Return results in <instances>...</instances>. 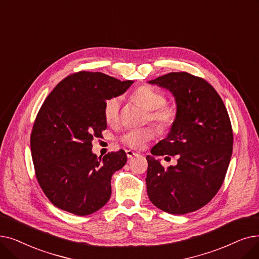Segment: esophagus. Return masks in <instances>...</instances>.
Segmentation results:
<instances>
[{
  "label": "esophagus",
  "mask_w": 259,
  "mask_h": 259,
  "mask_svg": "<svg viewBox=\"0 0 259 259\" xmlns=\"http://www.w3.org/2000/svg\"><path fill=\"white\" fill-rule=\"evenodd\" d=\"M126 154H127L128 159H132L133 156H137V155H138L137 152H134V151H132V150H126Z\"/></svg>",
  "instance_id": "obj_1"
}]
</instances>
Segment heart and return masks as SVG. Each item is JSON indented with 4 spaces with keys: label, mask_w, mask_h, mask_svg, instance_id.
Masks as SVG:
<instances>
[{
    "label": "heart",
    "mask_w": 259,
    "mask_h": 259,
    "mask_svg": "<svg viewBox=\"0 0 259 259\" xmlns=\"http://www.w3.org/2000/svg\"><path fill=\"white\" fill-rule=\"evenodd\" d=\"M132 99L148 111L147 119L156 123L162 130L171 129L178 120L179 110L176 105L167 104V97L150 85H142L132 94ZM121 99L119 96L110 97L104 106V116L108 125L115 126L119 121ZM156 130L152 126L141 129H131L123 132L119 142L131 149H142L155 137Z\"/></svg>",
    "instance_id": "1"
}]
</instances>
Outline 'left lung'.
<instances>
[{
	"mask_svg": "<svg viewBox=\"0 0 259 259\" xmlns=\"http://www.w3.org/2000/svg\"><path fill=\"white\" fill-rule=\"evenodd\" d=\"M151 84L176 97L179 117L168 137L147 155L146 177L150 201L160 209L184 215L200 209L216 196L233 152V129L220 95L205 79L186 72L157 77ZM178 155L165 170L154 156Z\"/></svg>",
	"mask_w": 259,
	"mask_h": 259,
	"instance_id": "1",
	"label": "left lung"
}]
</instances>
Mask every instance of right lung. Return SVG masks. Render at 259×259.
I'll return each instance as SVG.
<instances>
[{
	"instance_id": "1",
	"label": "right lung",
	"mask_w": 259,
	"mask_h": 259,
	"mask_svg": "<svg viewBox=\"0 0 259 259\" xmlns=\"http://www.w3.org/2000/svg\"><path fill=\"white\" fill-rule=\"evenodd\" d=\"M132 83L80 71L65 77L44 100L32 126L30 151L37 181L56 207L87 216L109 201L112 175L127 163V155L119 150L97 157L92 142L107 129L105 103Z\"/></svg>"
}]
</instances>
